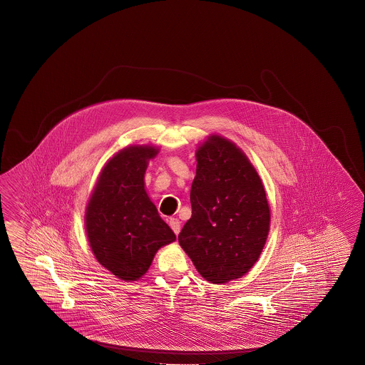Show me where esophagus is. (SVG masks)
I'll list each match as a JSON object with an SVG mask.
<instances>
[{"mask_svg":"<svg viewBox=\"0 0 365 365\" xmlns=\"http://www.w3.org/2000/svg\"><path fill=\"white\" fill-rule=\"evenodd\" d=\"M168 223H170V227L173 229V232H175L178 235L179 232H180V221L178 218H170Z\"/></svg>","mask_w":365,"mask_h":365,"instance_id":"obj_1","label":"esophagus"}]
</instances>
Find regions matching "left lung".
Listing matches in <instances>:
<instances>
[{"label": "left lung", "instance_id": "8db88e82", "mask_svg": "<svg viewBox=\"0 0 365 365\" xmlns=\"http://www.w3.org/2000/svg\"><path fill=\"white\" fill-rule=\"evenodd\" d=\"M191 218L178 240L199 274L223 284L247 273L265 246L270 210L265 188L246 155L212 135L197 150Z\"/></svg>", "mask_w": 365, "mask_h": 365}]
</instances>
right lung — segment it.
Here are the masks:
<instances>
[{
	"label": "right lung",
	"mask_w": 365,
	"mask_h": 365,
	"mask_svg": "<svg viewBox=\"0 0 365 365\" xmlns=\"http://www.w3.org/2000/svg\"><path fill=\"white\" fill-rule=\"evenodd\" d=\"M150 145H133L107 162L89 199L86 229L101 265L124 281H136L162 246L177 240L144 190Z\"/></svg>",
	"instance_id": "right-lung-1"
}]
</instances>
